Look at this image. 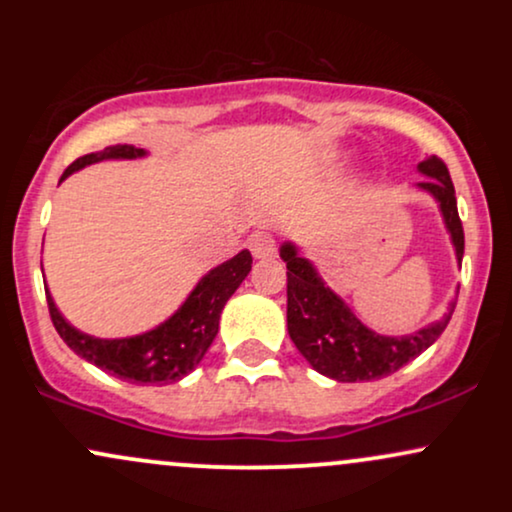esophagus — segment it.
<instances>
[{
  "instance_id": "esophagus-1",
  "label": "esophagus",
  "mask_w": 512,
  "mask_h": 512,
  "mask_svg": "<svg viewBox=\"0 0 512 512\" xmlns=\"http://www.w3.org/2000/svg\"><path fill=\"white\" fill-rule=\"evenodd\" d=\"M250 250H252V255L257 257V260H267V257H274V252H276L274 238L269 236L267 231L252 233V236H250Z\"/></svg>"
}]
</instances>
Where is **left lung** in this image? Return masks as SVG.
<instances>
[{
    "label": "left lung",
    "mask_w": 512,
    "mask_h": 512,
    "mask_svg": "<svg viewBox=\"0 0 512 512\" xmlns=\"http://www.w3.org/2000/svg\"><path fill=\"white\" fill-rule=\"evenodd\" d=\"M419 170L428 175L424 182H419V187L438 199L457 260L462 262L464 231L448 166L443 158L431 156L419 163ZM281 260L286 262V298H289L286 325H289L293 344L317 373L339 383H368V380H380L407 366L411 358L424 354L443 334L455 310V303H452L443 320L407 337H383V334L370 332L346 308L342 298L327 289L313 264L305 257H298L291 243L281 245Z\"/></svg>",
    "instance_id": "1"
}]
</instances>
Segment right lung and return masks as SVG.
<instances>
[{
  "mask_svg": "<svg viewBox=\"0 0 512 512\" xmlns=\"http://www.w3.org/2000/svg\"><path fill=\"white\" fill-rule=\"evenodd\" d=\"M139 156H144V149H134V146L127 144L108 146V149L96 151V154L76 158L72 166L62 173V180L72 175L74 170L105 161V158ZM250 267V252H238L233 260L211 269L170 320L158 325L156 330L129 339H96L74 330L60 315V310L55 308V301H52L48 291H45V296H48L50 320L57 334L81 358H86L93 366L103 368L105 373L115 375V378L127 380V383L168 385L178 383L180 378H185L190 370L199 366V361H202L211 342H214L216 332H219L223 305L243 284Z\"/></svg>",
  "mask_w": 512,
  "mask_h": 512,
  "instance_id": "obj_1",
  "label": "right lung"
}]
</instances>
